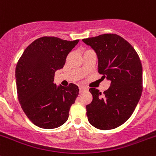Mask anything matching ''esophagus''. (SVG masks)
<instances>
[{"label":"esophagus","instance_id":"1","mask_svg":"<svg viewBox=\"0 0 156 156\" xmlns=\"http://www.w3.org/2000/svg\"><path fill=\"white\" fill-rule=\"evenodd\" d=\"M79 90H80V92H81V93H82L83 91H84V90H86V88H84V87H79Z\"/></svg>","mask_w":156,"mask_h":156}]
</instances>
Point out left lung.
<instances>
[{
	"label": "left lung",
	"mask_w": 156,
	"mask_h": 156,
	"mask_svg": "<svg viewBox=\"0 0 156 156\" xmlns=\"http://www.w3.org/2000/svg\"><path fill=\"white\" fill-rule=\"evenodd\" d=\"M82 41L97 53L102 78L111 81L103 95L96 88L89 89L93 100L86 106L88 121L100 130L116 128L131 116L140 99V59L131 44L118 34H103Z\"/></svg>",
	"instance_id": "1"
}]
</instances>
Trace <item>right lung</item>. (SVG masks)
<instances>
[{
	"label": "right lung",
	"mask_w": 156,
	"mask_h": 156,
	"mask_svg": "<svg viewBox=\"0 0 156 156\" xmlns=\"http://www.w3.org/2000/svg\"><path fill=\"white\" fill-rule=\"evenodd\" d=\"M79 40L56 37L36 39L26 48L16 67L17 95L21 107L36 126L53 129L63 125L79 94L78 87L56 86L55 72L63 68L69 52Z\"/></svg>",
	"instance_id": "1"
}]
</instances>
